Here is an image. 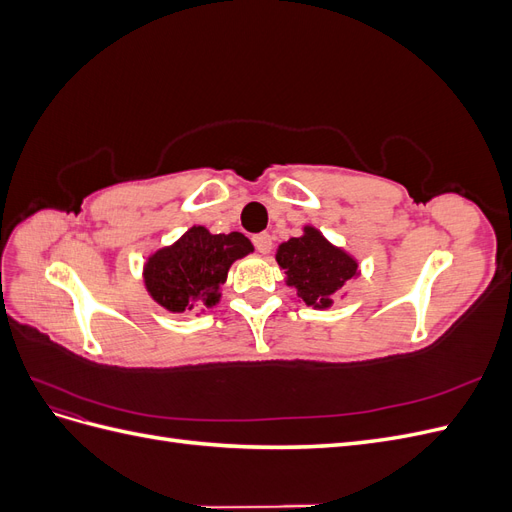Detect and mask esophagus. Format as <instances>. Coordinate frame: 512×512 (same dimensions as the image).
Segmentation results:
<instances>
[{
    "instance_id": "esophagus-1",
    "label": "esophagus",
    "mask_w": 512,
    "mask_h": 512,
    "mask_svg": "<svg viewBox=\"0 0 512 512\" xmlns=\"http://www.w3.org/2000/svg\"><path fill=\"white\" fill-rule=\"evenodd\" d=\"M252 241H254L256 250H258L260 254H269V252H271L273 241H271V237L267 235V232H260V235H256Z\"/></svg>"
}]
</instances>
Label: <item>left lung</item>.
<instances>
[{
    "mask_svg": "<svg viewBox=\"0 0 512 512\" xmlns=\"http://www.w3.org/2000/svg\"><path fill=\"white\" fill-rule=\"evenodd\" d=\"M275 260L286 271V286L314 309H329L337 294L344 299L342 288L361 275L359 260L309 224L303 226L301 237L280 243Z\"/></svg>",
    "mask_w": 512,
    "mask_h": 512,
    "instance_id": "left-lung-1",
    "label": "left lung"
}]
</instances>
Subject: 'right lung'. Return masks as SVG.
Wrapping results in <instances>:
<instances>
[{
	"mask_svg": "<svg viewBox=\"0 0 512 512\" xmlns=\"http://www.w3.org/2000/svg\"><path fill=\"white\" fill-rule=\"evenodd\" d=\"M254 252L241 232L213 235L205 226H192L170 245L151 252L143 265L149 297L166 312H205L218 305L232 262Z\"/></svg>",
	"mask_w": 512,
	"mask_h": 512,
	"instance_id": "add662e5",
	"label": "right lung"
}]
</instances>
